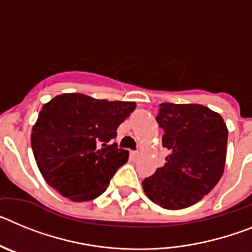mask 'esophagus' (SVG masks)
Returning a JSON list of instances; mask_svg holds the SVG:
<instances>
[{
	"instance_id": "34e87169",
	"label": "esophagus",
	"mask_w": 252,
	"mask_h": 252,
	"mask_svg": "<svg viewBox=\"0 0 252 252\" xmlns=\"http://www.w3.org/2000/svg\"><path fill=\"white\" fill-rule=\"evenodd\" d=\"M131 154H132V157H133V158H137V157H139V155H140L139 151H132V153H131Z\"/></svg>"
}]
</instances>
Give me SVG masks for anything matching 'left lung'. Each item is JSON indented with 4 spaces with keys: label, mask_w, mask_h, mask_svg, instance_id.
<instances>
[{
    "label": "left lung",
    "mask_w": 252,
    "mask_h": 252,
    "mask_svg": "<svg viewBox=\"0 0 252 252\" xmlns=\"http://www.w3.org/2000/svg\"><path fill=\"white\" fill-rule=\"evenodd\" d=\"M157 121L164 130L165 164L142 180L145 194L165 209L199 202L224 170L228 130L217 112L202 104H159Z\"/></svg>",
    "instance_id": "obj_1"
}]
</instances>
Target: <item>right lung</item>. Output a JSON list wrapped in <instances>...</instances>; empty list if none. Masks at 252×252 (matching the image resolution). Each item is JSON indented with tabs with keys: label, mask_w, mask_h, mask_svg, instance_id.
I'll return each mask as SVG.
<instances>
[{
	"label": "right lung",
	"mask_w": 252,
	"mask_h": 252,
	"mask_svg": "<svg viewBox=\"0 0 252 252\" xmlns=\"http://www.w3.org/2000/svg\"><path fill=\"white\" fill-rule=\"evenodd\" d=\"M135 108V102L82 93H63L44 104L32 127L31 148L46 183L73 202L101 195L128 159V151L112 140Z\"/></svg>",
	"instance_id": "right-lung-1"
}]
</instances>
